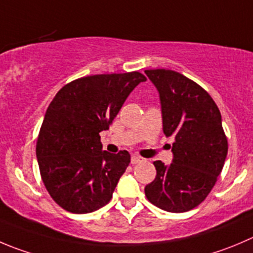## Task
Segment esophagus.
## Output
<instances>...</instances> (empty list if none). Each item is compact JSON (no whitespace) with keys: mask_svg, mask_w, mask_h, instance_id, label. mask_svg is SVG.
Instances as JSON below:
<instances>
[{"mask_svg":"<svg viewBox=\"0 0 253 253\" xmlns=\"http://www.w3.org/2000/svg\"><path fill=\"white\" fill-rule=\"evenodd\" d=\"M143 161H145V159L141 158V156L139 155L131 156V164H139V163H143Z\"/></svg>","mask_w":253,"mask_h":253,"instance_id":"1","label":"esophagus"}]
</instances>
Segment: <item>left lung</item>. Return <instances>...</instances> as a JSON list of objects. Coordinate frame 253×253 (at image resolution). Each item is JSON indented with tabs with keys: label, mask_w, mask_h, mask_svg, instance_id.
I'll return each instance as SVG.
<instances>
[{
	"label": "left lung",
	"mask_w": 253,
	"mask_h": 253,
	"mask_svg": "<svg viewBox=\"0 0 253 253\" xmlns=\"http://www.w3.org/2000/svg\"><path fill=\"white\" fill-rule=\"evenodd\" d=\"M159 90L163 130L174 136L170 165L154 161L156 177L145 186L146 199L169 212L192 210L205 200L222 171L227 138L221 113L211 95L171 69H148Z\"/></svg>",
	"instance_id": "1"
}]
</instances>
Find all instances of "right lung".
I'll list each match as a JSON object with an SVG mask.
<instances>
[{"mask_svg": "<svg viewBox=\"0 0 253 253\" xmlns=\"http://www.w3.org/2000/svg\"><path fill=\"white\" fill-rule=\"evenodd\" d=\"M145 81L139 72L82 77L53 98L36 154L43 184L62 209L88 213L110 201L130 155L103 151L99 133L109 129L131 90Z\"/></svg>", "mask_w": 253, "mask_h": 253, "instance_id": "1", "label": "right lung"}]
</instances>
